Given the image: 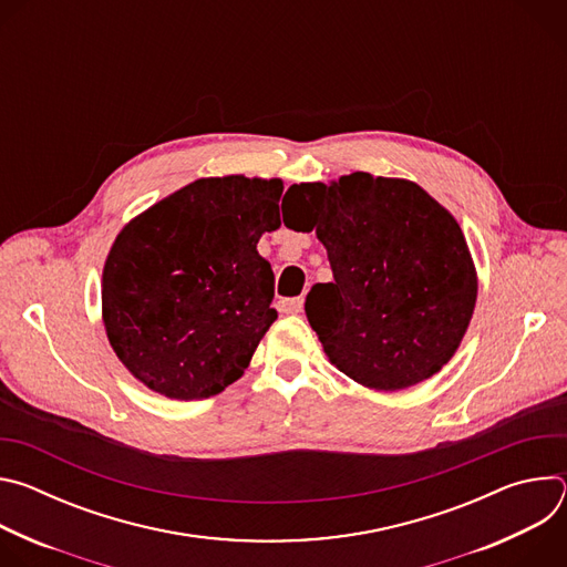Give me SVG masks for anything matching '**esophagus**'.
<instances>
[{
  "mask_svg": "<svg viewBox=\"0 0 567 567\" xmlns=\"http://www.w3.org/2000/svg\"><path fill=\"white\" fill-rule=\"evenodd\" d=\"M302 309V298H282L278 300V311L280 313H298Z\"/></svg>",
  "mask_w": 567,
  "mask_h": 567,
  "instance_id": "esophagus-1",
  "label": "esophagus"
}]
</instances>
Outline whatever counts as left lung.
<instances>
[{
    "mask_svg": "<svg viewBox=\"0 0 567 567\" xmlns=\"http://www.w3.org/2000/svg\"><path fill=\"white\" fill-rule=\"evenodd\" d=\"M285 226L316 230L334 282L305 313L328 359L374 390H403L442 370L462 343L477 276L455 217L409 179L352 173L293 184ZM282 199V204H285Z\"/></svg>",
    "mask_w": 567,
    "mask_h": 567,
    "instance_id": "1",
    "label": "left lung"
}]
</instances>
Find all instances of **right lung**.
I'll use <instances>...</instances> for the list:
<instances>
[{
  "instance_id": "right-lung-1",
  "label": "right lung",
  "mask_w": 567,
  "mask_h": 567,
  "mask_svg": "<svg viewBox=\"0 0 567 567\" xmlns=\"http://www.w3.org/2000/svg\"><path fill=\"white\" fill-rule=\"evenodd\" d=\"M280 179H197L116 235L103 269V322L121 363L150 390L193 401L237 381L278 318L258 239L280 226Z\"/></svg>"
}]
</instances>
